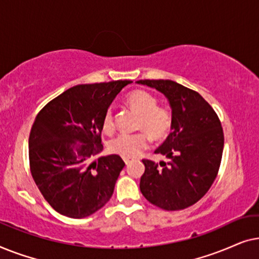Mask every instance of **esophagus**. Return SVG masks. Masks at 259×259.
Instances as JSON below:
<instances>
[{
  "label": "esophagus",
  "mask_w": 259,
  "mask_h": 259,
  "mask_svg": "<svg viewBox=\"0 0 259 259\" xmlns=\"http://www.w3.org/2000/svg\"><path fill=\"white\" fill-rule=\"evenodd\" d=\"M123 161H125L126 165H128L132 160H131V158H123Z\"/></svg>",
  "instance_id": "34e87169"
}]
</instances>
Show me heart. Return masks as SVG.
I'll return each instance as SVG.
<instances>
[{"mask_svg":"<svg viewBox=\"0 0 259 259\" xmlns=\"http://www.w3.org/2000/svg\"><path fill=\"white\" fill-rule=\"evenodd\" d=\"M131 107L141 115L140 126L146 128L152 136L160 138L168 132L172 123L171 112L167 108L158 107V100L154 95L145 91H136L127 98ZM102 128L106 133L114 130L113 111L106 109L102 118ZM150 144V136L146 132L120 133L109 141V150L113 153L125 158H133L145 150Z\"/></svg>","mask_w":259,"mask_h":259,"instance_id":"b5f03b06","label":"heart"}]
</instances>
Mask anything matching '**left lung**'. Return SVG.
<instances>
[{
	"instance_id": "obj_1",
	"label": "left lung",
	"mask_w": 259,
	"mask_h": 259,
	"mask_svg": "<svg viewBox=\"0 0 259 259\" xmlns=\"http://www.w3.org/2000/svg\"><path fill=\"white\" fill-rule=\"evenodd\" d=\"M167 99L171 133L154 153L167 162L144 159L143 196L167 211L183 210L205 196L221 166L224 133L213 108L199 93L171 80H139Z\"/></svg>"
}]
</instances>
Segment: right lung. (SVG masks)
<instances>
[{
    "label": "right lung",
    "mask_w": 259,
    "mask_h": 259,
    "mask_svg": "<svg viewBox=\"0 0 259 259\" xmlns=\"http://www.w3.org/2000/svg\"><path fill=\"white\" fill-rule=\"evenodd\" d=\"M130 80L77 84L48 102L29 136L34 182L56 212L69 218L93 214L111 199L125 166L119 155H101L102 118Z\"/></svg>",
    "instance_id": "right-lung-1"
}]
</instances>
